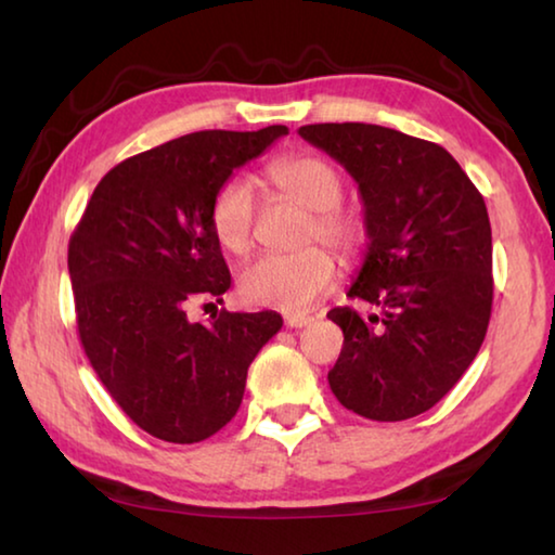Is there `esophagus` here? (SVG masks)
<instances>
[{
  "label": "esophagus",
  "mask_w": 555,
  "mask_h": 555,
  "mask_svg": "<svg viewBox=\"0 0 555 555\" xmlns=\"http://www.w3.org/2000/svg\"><path fill=\"white\" fill-rule=\"evenodd\" d=\"M284 323H286V327H306V325H311L313 323V318L311 315H296V313H291V315H284Z\"/></svg>",
  "instance_id": "obj_1"
}]
</instances>
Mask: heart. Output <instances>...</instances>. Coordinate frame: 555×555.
Masks as SVG:
<instances>
[{
  "label": "heart",
  "instance_id": "b5f03b06",
  "mask_svg": "<svg viewBox=\"0 0 555 555\" xmlns=\"http://www.w3.org/2000/svg\"><path fill=\"white\" fill-rule=\"evenodd\" d=\"M264 181L281 198L308 210L300 242L321 240L354 257L367 240V222L343 208L345 181L333 164L313 154H291L269 164ZM257 198L242 178H228L212 195L210 230L230 255H247L255 242ZM337 279V264L323 247H306L294 255H267L242 271L240 296L251 306L304 311L323 298Z\"/></svg>",
  "mask_w": 555,
  "mask_h": 555
}]
</instances>
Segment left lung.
<instances>
[{
    "label": "left lung",
    "instance_id": "left-lung-1",
    "mask_svg": "<svg viewBox=\"0 0 555 555\" xmlns=\"http://www.w3.org/2000/svg\"><path fill=\"white\" fill-rule=\"evenodd\" d=\"M298 134L350 173L364 203L367 257L347 291L382 308L327 318L345 343L331 389L372 421H403L446 397L480 352L492 315V228L485 198L443 146L343 121Z\"/></svg>",
    "mask_w": 555,
    "mask_h": 555
}]
</instances>
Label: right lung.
I'll return each instance as SVG.
<instances>
[{
	"label": "right lung",
	"mask_w": 555,
	"mask_h": 555,
	"mask_svg": "<svg viewBox=\"0 0 555 555\" xmlns=\"http://www.w3.org/2000/svg\"><path fill=\"white\" fill-rule=\"evenodd\" d=\"M284 134L208 129L131 156L70 234L82 350L119 409L166 443H201L230 424L251 360L284 325L269 311L188 318L232 284L210 230L215 191Z\"/></svg>",
	"instance_id": "right-lung-1"
}]
</instances>
